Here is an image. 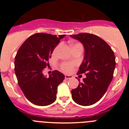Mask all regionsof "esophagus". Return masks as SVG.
Returning a JSON list of instances; mask_svg holds the SVG:
<instances>
[{
	"instance_id": "1",
	"label": "esophagus",
	"mask_w": 129,
	"mask_h": 129,
	"mask_svg": "<svg viewBox=\"0 0 129 129\" xmlns=\"http://www.w3.org/2000/svg\"><path fill=\"white\" fill-rule=\"evenodd\" d=\"M66 79H72L73 77L72 76H70V75H65L64 76Z\"/></svg>"
}]
</instances>
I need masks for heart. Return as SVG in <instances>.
I'll use <instances>...</instances> for the list:
<instances>
[{"label": "heart", "instance_id": "heart-1", "mask_svg": "<svg viewBox=\"0 0 129 129\" xmlns=\"http://www.w3.org/2000/svg\"><path fill=\"white\" fill-rule=\"evenodd\" d=\"M57 48H58V46L57 47H56V48H55V52L57 50ZM74 64L72 63V62H65L61 64V70H62L63 72L68 73V72H70L72 71L73 67H74Z\"/></svg>", "mask_w": 129, "mask_h": 129}]
</instances>
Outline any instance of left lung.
I'll return each mask as SVG.
<instances>
[{
  "mask_svg": "<svg viewBox=\"0 0 129 129\" xmlns=\"http://www.w3.org/2000/svg\"><path fill=\"white\" fill-rule=\"evenodd\" d=\"M70 37L84 46L85 56L77 75L86 73L83 83L72 90V98L80 105H92L104 95L113 78L114 53L104 40L94 34L81 33Z\"/></svg>",
  "mask_w": 129,
  "mask_h": 129,
  "instance_id": "8db88e82",
  "label": "left lung"
}]
</instances>
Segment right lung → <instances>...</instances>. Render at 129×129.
Instances as JSON below:
<instances>
[{
  "label": "right lung",
  "instance_id": "obj_1",
  "mask_svg": "<svg viewBox=\"0 0 129 129\" xmlns=\"http://www.w3.org/2000/svg\"><path fill=\"white\" fill-rule=\"evenodd\" d=\"M64 37L65 35L57 37L44 33L34 34L24 42L16 54L15 72L19 85L26 98L35 105H49L56 100L57 86L64 76L55 70L47 77L43 72Z\"/></svg>",
  "mask_w": 129,
  "mask_h": 129
}]
</instances>
